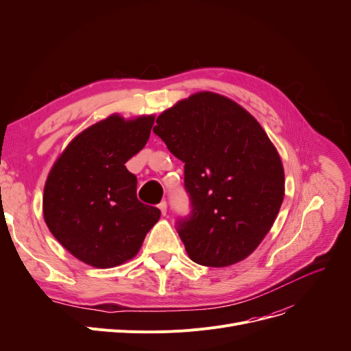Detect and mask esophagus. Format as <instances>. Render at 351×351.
Here are the masks:
<instances>
[{"mask_svg":"<svg viewBox=\"0 0 351 351\" xmlns=\"http://www.w3.org/2000/svg\"><path fill=\"white\" fill-rule=\"evenodd\" d=\"M158 208L160 209V212H162V215H163V216L166 215V212H168V205H166V202H160Z\"/></svg>","mask_w":351,"mask_h":351,"instance_id":"34e87169","label":"esophagus"}]
</instances>
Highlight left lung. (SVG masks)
Returning <instances> with one entry per match:
<instances>
[{
  "mask_svg": "<svg viewBox=\"0 0 351 351\" xmlns=\"http://www.w3.org/2000/svg\"><path fill=\"white\" fill-rule=\"evenodd\" d=\"M154 132L185 162L192 216L178 233L189 259L228 267L271 229L285 197L280 155L262 125L233 99L200 90L165 109Z\"/></svg>",
  "mask_w": 351,
  "mask_h": 351,
  "instance_id": "1",
  "label": "left lung"
}]
</instances>
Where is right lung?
Instances as JSON below:
<instances>
[{
  "instance_id": "right-lung-1",
  "label": "right lung",
  "mask_w": 351,
  "mask_h": 351,
  "mask_svg": "<svg viewBox=\"0 0 351 351\" xmlns=\"http://www.w3.org/2000/svg\"><path fill=\"white\" fill-rule=\"evenodd\" d=\"M155 115L112 114L73 138L47 176L43 215L78 261L109 269L134 259L160 210L141 204L125 163L146 145Z\"/></svg>"
}]
</instances>
